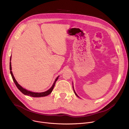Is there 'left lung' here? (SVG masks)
<instances>
[{
	"label": "left lung",
	"mask_w": 129,
	"mask_h": 129,
	"mask_svg": "<svg viewBox=\"0 0 129 129\" xmlns=\"http://www.w3.org/2000/svg\"><path fill=\"white\" fill-rule=\"evenodd\" d=\"M74 92H75V94H76V96H77V97H78V96H77V94H76V92H75V90H74Z\"/></svg>",
	"instance_id": "8db88e82"
}]
</instances>
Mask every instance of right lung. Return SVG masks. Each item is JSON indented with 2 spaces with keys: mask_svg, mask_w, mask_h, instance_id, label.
Here are the masks:
<instances>
[{
  "mask_svg": "<svg viewBox=\"0 0 129 129\" xmlns=\"http://www.w3.org/2000/svg\"><path fill=\"white\" fill-rule=\"evenodd\" d=\"M11 60V57H10V59ZM10 74L11 75V76H12V79L13 80V82H14L15 84H16V86L17 87V88H18V89L21 91L22 93H23L24 94H25V95H27V96H31V97H44V96H46L47 95H49V94H50L53 88H54V86H55V83L56 82V81L57 80L58 78V76L56 78L55 82H54L53 85H52V86L51 87V88L50 89H49L48 90H47L45 92H31V91H28L27 90L24 88H23L20 86L16 81V79L15 78L14 76H13V74H12V72L11 71V62H10Z\"/></svg>",
  "mask_w": 129,
  "mask_h": 129,
  "instance_id": "obj_1",
  "label": "right lung"
}]
</instances>
